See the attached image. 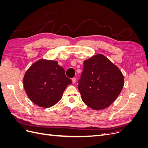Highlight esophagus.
I'll return each instance as SVG.
<instances>
[{"label":"esophagus","mask_w":148,"mask_h":148,"mask_svg":"<svg viewBox=\"0 0 148 148\" xmlns=\"http://www.w3.org/2000/svg\"><path fill=\"white\" fill-rule=\"evenodd\" d=\"M71 80H72V82H73V84L75 83V82H76V78H73L72 79H71Z\"/></svg>","instance_id":"34e87169"}]
</instances>
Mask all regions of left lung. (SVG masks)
Returning <instances> with one entry per match:
<instances>
[{"mask_svg": "<svg viewBox=\"0 0 148 148\" xmlns=\"http://www.w3.org/2000/svg\"><path fill=\"white\" fill-rule=\"evenodd\" d=\"M83 70L78 81L83 101L95 110L109 107L120 95L123 76L117 66L102 54L84 62Z\"/></svg>", "mask_w": 148, "mask_h": 148, "instance_id": "8db88e82", "label": "left lung"}]
</instances>
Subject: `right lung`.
Instances as JSON below:
<instances>
[{"instance_id": "obj_1", "label": "right lung", "mask_w": 148, "mask_h": 148, "mask_svg": "<svg viewBox=\"0 0 148 148\" xmlns=\"http://www.w3.org/2000/svg\"><path fill=\"white\" fill-rule=\"evenodd\" d=\"M72 83L66 77L63 67L57 61L39 60L26 71L23 78L25 90L30 100L42 107L55 105L68 85Z\"/></svg>"}]
</instances>
